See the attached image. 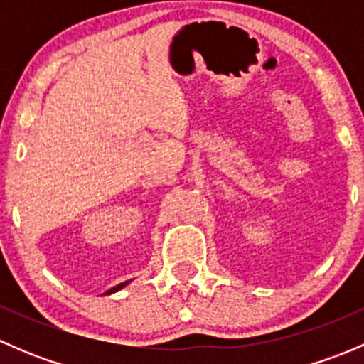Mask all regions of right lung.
Masks as SVG:
<instances>
[{
  "mask_svg": "<svg viewBox=\"0 0 364 364\" xmlns=\"http://www.w3.org/2000/svg\"><path fill=\"white\" fill-rule=\"evenodd\" d=\"M124 285H128V282H123V284H119V285H116V287H112L111 291H107L105 292V294H112V292H116V291H119V289H123Z\"/></svg>",
  "mask_w": 364,
  "mask_h": 364,
  "instance_id": "add662e5",
  "label": "right lung"
}]
</instances>
